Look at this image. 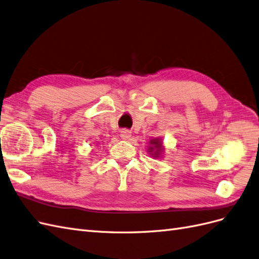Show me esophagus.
Returning a JSON list of instances; mask_svg holds the SVG:
<instances>
[{
    "label": "esophagus",
    "instance_id": "esophagus-1",
    "mask_svg": "<svg viewBox=\"0 0 259 259\" xmlns=\"http://www.w3.org/2000/svg\"><path fill=\"white\" fill-rule=\"evenodd\" d=\"M120 133H121L120 136L122 137V139H128V138L131 137V131H128V130H126V128L122 130Z\"/></svg>",
    "mask_w": 259,
    "mask_h": 259
}]
</instances>
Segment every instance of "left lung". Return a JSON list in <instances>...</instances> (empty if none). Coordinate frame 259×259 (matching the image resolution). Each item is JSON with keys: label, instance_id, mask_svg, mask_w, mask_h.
Segmentation results:
<instances>
[{"label": "left lung", "instance_id": "left-lung-1", "mask_svg": "<svg viewBox=\"0 0 259 259\" xmlns=\"http://www.w3.org/2000/svg\"><path fill=\"white\" fill-rule=\"evenodd\" d=\"M151 144H152V145H154V147H155L156 149H158V150H156V151H160V150H161V147H160V143L158 142V140H156V139H154V140H153V142H151ZM150 149H153V148H150ZM156 153H159V152H156ZM156 155H158V154H156Z\"/></svg>", "mask_w": 259, "mask_h": 259}]
</instances>
